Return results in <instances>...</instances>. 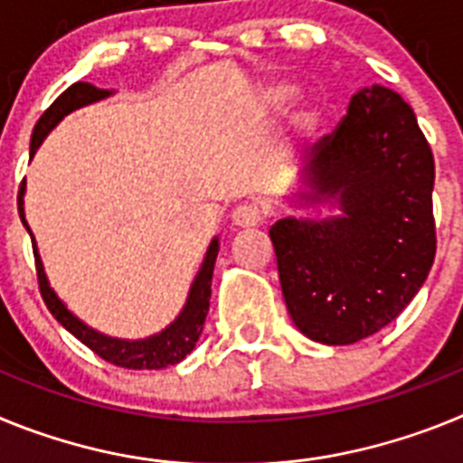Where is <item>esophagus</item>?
<instances>
[{"label": "esophagus", "instance_id": "obj_1", "mask_svg": "<svg viewBox=\"0 0 463 463\" xmlns=\"http://www.w3.org/2000/svg\"><path fill=\"white\" fill-rule=\"evenodd\" d=\"M232 222L241 229L257 227V224L264 222V208L260 203H241L232 213Z\"/></svg>", "mask_w": 463, "mask_h": 463}]
</instances>
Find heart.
Listing matches in <instances>:
<instances>
[{
  "label": "heart",
  "instance_id": "1",
  "mask_svg": "<svg viewBox=\"0 0 463 463\" xmlns=\"http://www.w3.org/2000/svg\"><path fill=\"white\" fill-rule=\"evenodd\" d=\"M292 94H294L292 85L271 83L267 90H261L260 92V104L267 106V109H280V106H285L289 99H292ZM297 122L301 129H310V127L317 122V109H315V106L304 109L301 113H298Z\"/></svg>",
  "mask_w": 463,
  "mask_h": 463
}]
</instances>
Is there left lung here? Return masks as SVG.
I'll list each match as a JSON object with an SVG mask.
<instances>
[{
	"label": "left lung",
	"mask_w": 463,
	"mask_h": 463,
	"mask_svg": "<svg viewBox=\"0 0 463 463\" xmlns=\"http://www.w3.org/2000/svg\"><path fill=\"white\" fill-rule=\"evenodd\" d=\"M315 148L304 196L334 202L341 215L278 220L269 236L298 331L350 345L396 320L427 280L433 155L411 106L383 85L353 94L347 116Z\"/></svg>",
	"instance_id": "obj_1"
}]
</instances>
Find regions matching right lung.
<instances>
[{"label": "right lung", "mask_w": 463, "mask_h": 463, "mask_svg": "<svg viewBox=\"0 0 463 463\" xmlns=\"http://www.w3.org/2000/svg\"><path fill=\"white\" fill-rule=\"evenodd\" d=\"M109 90H99L94 85L83 83H73L71 88L64 90L55 101L46 109V113L39 118L36 122L34 132H32V143H30V153L34 155L36 148L41 146V141L48 137L52 127L62 120L64 116H69L71 110L80 109V106L94 104V101L106 99L109 97ZM23 194H24V181L20 185L18 194V213L23 224L30 232V224L24 220V208H23ZM32 236V232H30ZM34 241V239H32ZM34 248V260H36V278H39V292L46 301L48 310L52 313L60 325L79 338L83 345H88L94 354H99L101 359H106L109 364H116V366H122V369H132V371H153V369H166V366H174V364L183 362L187 354L194 350L196 341L202 336L203 331V320H206L208 306H211V280H213V269H215V257H218V239H213V243L208 245V252L203 257V264L196 273L194 282L190 288V297L185 301V308L181 310V315L166 326L165 331H159L155 336L143 338V341H122V338H110L99 334V331L90 329L85 322H80L67 306L57 298V294L52 292L51 285H48V278L43 273V264L39 260V252Z\"/></svg>", "instance_id": "add662e5"}]
</instances>
